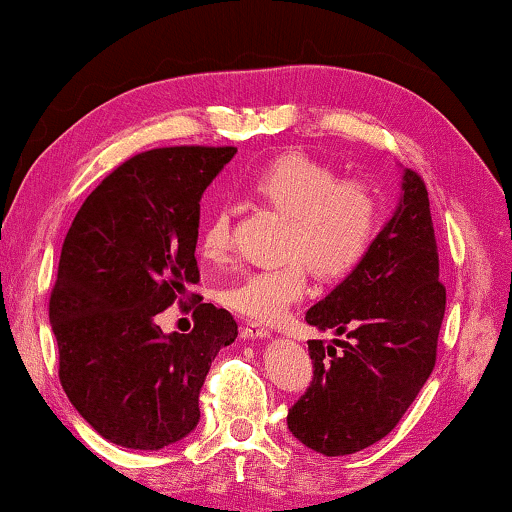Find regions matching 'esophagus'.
<instances>
[{
    "instance_id": "34e87169",
    "label": "esophagus",
    "mask_w": 512,
    "mask_h": 512,
    "mask_svg": "<svg viewBox=\"0 0 512 512\" xmlns=\"http://www.w3.org/2000/svg\"><path fill=\"white\" fill-rule=\"evenodd\" d=\"M242 335L244 338H265V335H270V331L261 324H256V321H249V324L242 326Z\"/></svg>"
}]
</instances>
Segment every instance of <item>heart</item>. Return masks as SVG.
I'll use <instances>...</instances> for the list:
<instances>
[{"mask_svg": "<svg viewBox=\"0 0 512 512\" xmlns=\"http://www.w3.org/2000/svg\"><path fill=\"white\" fill-rule=\"evenodd\" d=\"M258 200L286 216L282 254L275 268L251 270L223 286L221 303L256 321L279 319L303 296L310 265L319 277L352 272L373 242L380 202L359 179H338L331 165L300 151L265 163L249 181ZM200 256L219 263L230 249V212L214 209L200 230Z\"/></svg>", "mask_w": 512, "mask_h": 512, "instance_id": "b5f03b06", "label": "heart"}]
</instances>
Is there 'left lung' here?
<instances>
[{
  "instance_id": "8db88e82",
  "label": "left lung",
  "mask_w": 512,
  "mask_h": 512,
  "mask_svg": "<svg viewBox=\"0 0 512 512\" xmlns=\"http://www.w3.org/2000/svg\"><path fill=\"white\" fill-rule=\"evenodd\" d=\"M438 275L429 193L415 170H405L394 216L352 275L307 310V324L352 340L307 342L314 375L286 417L300 443L342 457L401 422L436 366L445 317Z\"/></svg>"
}]
</instances>
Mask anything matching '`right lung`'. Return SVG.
<instances>
[{
	"label": "right lung",
	"instance_id": "add662e5",
	"mask_svg": "<svg viewBox=\"0 0 512 512\" xmlns=\"http://www.w3.org/2000/svg\"><path fill=\"white\" fill-rule=\"evenodd\" d=\"M235 146H165L118 165L88 195L65 237L48 317L58 375L79 415L130 450H160L200 419V389L233 314L193 310L191 333L165 335L156 317L200 282V198Z\"/></svg>",
	"mask_w": 512,
	"mask_h": 512
}]
</instances>
